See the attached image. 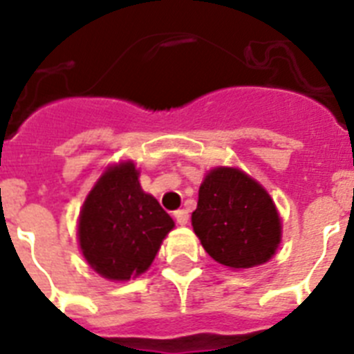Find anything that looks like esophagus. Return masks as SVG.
Masks as SVG:
<instances>
[{
    "instance_id": "34e87169",
    "label": "esophagus",
    "mask_w": 354,
    "mask_h": 354,
    "mask_svg": "<svg viewBox=\"0 0 354 354\" xmlns=\"http://www.w3.org/2000/svg\"><path fill=\"white\" fill-rule=\"evenodd\" d=\"M175 216V221L179 225H186L187 221H189V212L186 211V209H179V211L174 212Z\"/></svg>"
}]
</instances>
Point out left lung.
Segmentation results:
<instances>
[{"mask_svg": "<svg viewBox=\"0 0 354 354\" xmlns=\"http://www.w3.org/2000/svg\"><path fill=\"white\" fill-rule=\"evenodd\" d=\"M192 225L205 252L232 270L264 264L282 239V221L264 187L237 168L205 175Z\"/></svg>", "mask_w": 354, "mask_h": 354, "instance_id": "left-lung-1", "label": "left lung"}]
</instances>
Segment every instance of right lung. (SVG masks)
<instances>
[{
    "instance_id": "1",
    "label": "right lung",
    "mask_w": 354,
    "mask_h": 354,
    "mask_svg": "<svg viewBox=\"0 0 354 354\" xmlns=\"http://www.w3.org/2000/svg\"><path fill=\"white\" fill-rule=\"evenodd\" d=\"M133 161L106 168L84 200L77 236L84 259L108 280L145 273L174 220L140 186Z\"/></svg>"
}]
</instances>
